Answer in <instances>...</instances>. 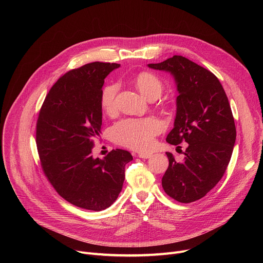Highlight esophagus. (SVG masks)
<instances>
[{
    "mask_svg": "<svg viewBox=\"0 0 263 263\" xmlns=\"http://www.w3.org/2000/svg\"><path fill=\"white\" fill-rule=\"evenodd\" d=\"M138 157L141 158V159H147V158H151L152 157V154H148V153H141V154H138Z\"/></svg>",
    "mask_w": 263,
    "mask_h": 263,
    "instance_id": "34e87169",
    "label": "esophagus"
}]
</instances>
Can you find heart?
Listing matches in <instances>:
<instances>
[{"instance_id":"obj_1","label":"heart","mask_w":263,"mask_h":263,"mask_svg":"<svg viewBox=\"0 0 263 263\" xmlns=\"http://www.w3.org/2000/svg\"><path fill=\"white\" fill-rule=\"evenodd\" d=\"M135 85L142 96L146 99L158 98L163 84L160 79L153 73L141 72L135 79ZM119 85L112 83L107 85L101 96V105L107 114H112L116 110V99ZM161 131V123L155 118L146 119H127L117 123L112 128V138L116 142L136 149L144 151L154 143V137Z\"/></svg>"}]
</instances>
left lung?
<instances>
[{
	"mask_svg": "<svg viewBox=\"0 0 263 263\" xmlns=\"http://www.w3.org/2000/svg\"><path fill=\"white\" fill-rule=\"evenodd\" d=\"M147 66L171 72L177 84V114L166 141L189 143L183 162L166 152L162 187L180 203L195 202L218 183L232 156L236 128L227 95L210 70L183 56Z\"/></svg>",
	"mask_w": 263,
	"mask_h": 263,
	"instance_id": "8db88e82",
	"label": "left lung"
}]
</instances>
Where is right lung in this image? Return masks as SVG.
Here are the masks:
<instances>
[{"instance_id": "right-lung-1", "label": "right lung", "mask_w": 263, "mask_h": 263, "mask_svg": "<svg viewBox=\"0 0 263 263\" xmlns=\"http://www.w3.org/2000/svg\"><path fill=\"white\" fill-rule=\"evenodd\" d=\"M120 65L97 61L65 72L47 95L36 124L46 177L59 196L87 210L114 204L123 189L125 166L133 159L121 148L103 159L91 155L101 134L104 79Z\"/></svg>"}]
</instances>
